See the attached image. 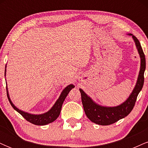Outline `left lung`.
<instances>
[{
	"mask_svg": "<svg viewBox=\"0 0 148 148\" xmlns=\"http://www.w3.org/2000/svg\"><path fill=\"white\" fill-rule=\"evenodd\" d=\"M136 46L140 57V69L136 85L133 92L126 101L118 106L103 107L96 104L81 89H79L81 95V101L85 113L92 123L99 125H109L116 123L120 119L124 118L130 113L135 106L137 97L141 90L144 84V72L145 69V56L140 46V42L136 37L132 34Z\"/></svg>",
	"mask_w": 148,
	"mask_h": 148,
	"instance_id": "left-lung-1",
	"label": "left lung"
}]
</instances>
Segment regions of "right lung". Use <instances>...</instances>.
Masks as SVG:
<instances>
[{"mask_svg":"<svg viewBox=\"0 0 148 148\" xmlns=\"http://www.w3.org/2000/svg\"><path fill=\"white\" fill-rule=\"evenodd\" d=\"M75 86L74 85L71 84L69 85L68 86H67L63 91L61 93L60 97L58 98V99L57 100L56 102L55 103V104L53 105V106L51 108V110H49L48 112H47L46 113L41 115H32L29 114L28 113H25V112L21 111V110L18 109L13 104L12 102L10 100L9 95H8V92L7 91V95H8V98L9 99V101L10 104L12 105V106L13 107L14 110H16L18 113H19L27 121L30 122V123L34 124L35 125H45L47 124L52 123L54 120H56L57 119L58 117L59 116L60 113L61 108H62V105L63 103L64 99H65L66 97L68 95L69 92L74 88Z\"/></svg>","mask_w":148,"mask_h":148,"instance_id":"1","label":"right lung"}]
</instances>
